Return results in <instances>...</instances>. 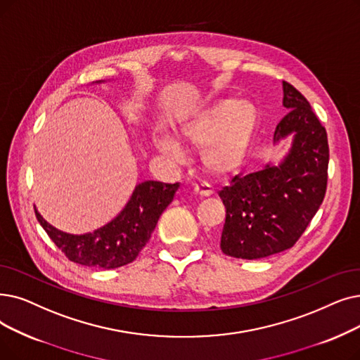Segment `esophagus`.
<instances>
[{"label":"esophagus","mask_w":360,"mask_h":360,"mask_svg":"<svg viewBox=\"0 0 360 360\" xmlns=\"http://www.w3.org/2000/svg\"><path fill=\"white\" fill-rule=\"evenodd\" d=\"M194 194L198 195V197H209L212 195V186L207 184V182H200V184H195L194 188H193Z\"/></svg>","instance_id":"1"}]
</instances>
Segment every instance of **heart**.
Masks as SVG:
<instances>
[{"mask_svg": "<svg viewBox=\"0 0 360 360\" xmlns=\"http://www.w3.org/2000/svg\"><path fill=\"white\" fill-rule=\"evenodd\" d=\"M257 112L253 104L236 98H219L182 116L176 134L184 143L200 150V162L210 175L229 174L244 159L256 128ZM153 146L165 158L181 160L184 147L169 132L153 135Z\"/></svg>", "mask_w": 360, "mask_h": 360, "instance_id": "b5f03b06", "label": "heart"}]
</instances>
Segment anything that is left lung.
<instances>
[{
	"label": "left lung",
	"instance_id": "8db88e82",
	"mask_svg": "<svg viewBox=\"0 0 360 360\" xmlns=\"http://www.w3.org/2000/svg\"><path fill=\"white\" fill-rule=\"evenodd\" d=\"M288 113L278 123L274 144L292 136L278 165L236 175L219 191L226 216L221 248L237 259H262L291 248L321 207L328 181L326 131L309 101L283 82Z\"/></svg>",
	"mask_w": 360,
	"mask_h": 360
}]
</instances>
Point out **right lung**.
Instances as JSON below:
<instances>
[{
    "label": "right lung",
    "mask_w": 360,
    "mask_h": 360,
    "mask_svg": "<svg viewBox=\"0 0 360 360\" xmlns=\"http://www.w3.org/2000/svg\"><path fill=\"white\" fill-rule=\"evenodd\" d=\"M100 82L103 81H97ZM178 188V182L144 181L138 184L127 206L113 221L81 236L54 228L37 209L35 214L49 237L69 260L97 269H116L136 259L148 243L160 214L174 201Z\"/></svg>",
    "instance_id": "obj_1"
}]
</instances>
